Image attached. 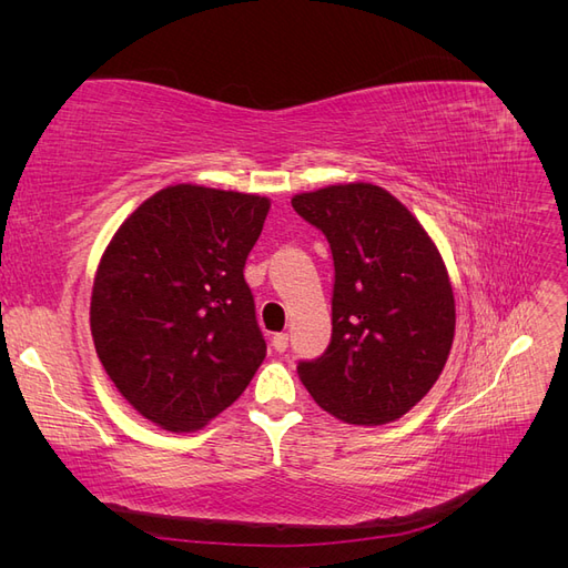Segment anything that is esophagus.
Returning a JSON list of instances; mask_svg holds the SVG:
<instances>
[{
    "label": "esophagus",
    "instance_id": "1",
    "mask_svg": "<svg viewBox=\"0 0 568 568\" xmlns=\"http://www.w3.org/2000/svg\"><path fill=\"white\" fill-rule=\"evenodd\" d=\"M272 348L277 353H284L288 348V334H274L272 336Z\"/></svg>",
    "mask_w": 568,
    "mask_h": 568
}]
</instances>
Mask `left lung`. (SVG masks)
Here are the masks:
<instances>
[{
	"mask_svg": "<svg viewBox=\"0 0 568 568\" xmlns=\"http://www.w3.org/2000/svg\"><path fill=\"white\" fill-rule=\"evenodd\" d=\"M332 246V343L298 363L315 403L336 419H400L434 388L455 338V296L432 236L386 189L332 184L291 199Z\"/></svg>",
	"mask_w": 568,
	"mask_h": 568,
	"instance_id": "left-lung-1",
	"label": "left lung"
}]
</instances>
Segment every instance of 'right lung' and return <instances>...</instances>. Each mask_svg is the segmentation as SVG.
<instances>
[{"mask_svg":"<svg viewBox=\"0 0 568 568\" xmlns=\"http://www.w3.org/2000/svg\"><path fill=\"white\" fill-rule=\"evenodd\" d=\"M270 199L175 184L113 234L92 286L97 355L165 432H196L251 384L267 346L244 265Z\"/></svg>","mask_w":568,"mask_h":568,"instance_id":"1","label":"right lung"}]
</instances>
